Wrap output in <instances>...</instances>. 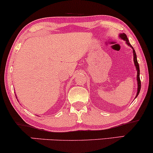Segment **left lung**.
<instances>
[{
	"label": "left lung",
	"instance_id": "1",
	"mask_svg": "<svg viewBox=\"0 0 153 153\" xmlns=\"http://www.w3.org/2000/svg\"><path fill=\"white\" fill-rule=\"evenodd\" d=\"M119 37L120 38H121L123 40H124L126 43V45H128V46H129L130 48H131L133 49V60H134V64H135V69H136L137 70V94H136V96H135V99H136V97H137V95H138V94L140 93V87H141V82H140V67H139V65L138 63H137V55H136V53H135V51L134 50V49H133V46L130 44L129 42V40L128 39L127 37V35H126L125 33H120L119 34Z\"/></svg>",
	"mask_w": 153,
	"mask_h": 153
}]
</instances>
